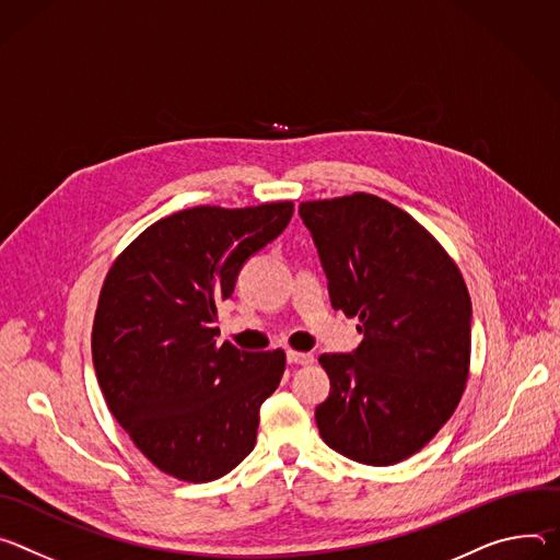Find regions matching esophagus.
<instances>
[{"label":"esophagus","instance_id":"obj_1","mask_svg":"<svg viewBox=\"0 0 560 560\" xmlns=\"http://www.w3.org/2000/svg\"><path fill=\"white\" fill-rule=\"evenodd\" d=\"M287 362H289V364H312V362H314V355H312V353H302V351L289 349V351H287Z\"/></svg>","mask_w":560,"mask_h":560}]
</instances>
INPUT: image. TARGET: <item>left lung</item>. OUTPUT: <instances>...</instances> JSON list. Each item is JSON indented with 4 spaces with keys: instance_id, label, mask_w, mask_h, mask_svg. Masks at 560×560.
<instances>
[{
    "instance_id": "1",
    "label": "left lung",
    "mask_w": 560,
    "mask_h": 560,
    "mask_svg": "<svg viewBox=\"0 0 560 560\" xmlns=\"http://www.w3.org/2000/svg\"><path fill=\"white\" fill-rule=\"evenodd\" d=\"M334 308L362 342L323 353L331 392L316 407L323 441L362 465L420 452L460 402L471 300L445 248L409 213L369 194L302 202Z\"/></svg>"
}]
</instances>
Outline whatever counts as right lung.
Here are the masks:
<instances>
[{
  "label": "right lung",
  "instance_id": "1",
  "mask_svg": "<svg viewBox=\"0 0 560 560\" xmlns=\"http://www.w3.org/2000/svg\"><path fill=\"white\" fill-rule=\"evenodd\" d=\"M291 213V202L177 211L149 226L104 280L91 340L100 389L138 450L179 480H215L256 445L284 351L220 345L215 304Z\"/></svg>",
  "mask_w": 560,
  "mask_h": 560
}]
</instances>
